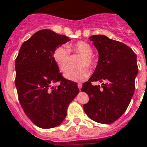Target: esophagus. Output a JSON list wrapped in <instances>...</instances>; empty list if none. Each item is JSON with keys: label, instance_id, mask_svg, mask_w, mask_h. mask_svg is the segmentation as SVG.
Here are the masks:
<instances>
[{"label": "esophagus", "instance_id": "obj_1", "mask_svg": "<svg viewBox=\"0 0 147 147\" xmlns=\"http://www.w3.org/2000/svg\"><path fill=\"white\" fill-rule=\"evenodd\" d=\"M78 88H79V90H80V91H81V89H82V85L81 83H78Z\"/></svg>", "mask_w": 147, "mask_h": 147}]
</instances>
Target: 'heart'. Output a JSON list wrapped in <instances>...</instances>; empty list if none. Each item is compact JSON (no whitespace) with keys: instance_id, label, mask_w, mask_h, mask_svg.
<instances>
[{"instance_id":"b5f03b06","label":"heart","mask_w":147,"mask_h":147,"mask_svg":"<svg viewBox=\"0 0 147 147\" xmlns=\"http://www.w3.org/2000/svg\"><path fill=\"white\" fill-rule=\"evenodd\" d=\"M80 54L78 62L79 66L70 67L65 72V78L71 82H81L85 80L89 76L88 67L92 68L95 65V60L92 56L93 49L88 42L79 41L72 45L65 47H59L53 53V59L61 71H65L69 67L70 61V52Z\"/></svg>"}]
</instances>
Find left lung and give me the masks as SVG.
<instances>
[{"instance_id": "1", "label": "left lung", "mask_w": 147, "mask_h": 147, "mask_svg": "<svg viewBox=\"0 0 147 147\" xmlns=\"http://www.w3.org/2000/svg\"><path fill=\"white\" fill-rule=\"evenodd\" d=\"M98 52L94 73L82 85L89 101L83 105L89 118L104 124L114 123L127 108L135 89L138 73L137 55L127 45L105 35L90 36ZM106 81L102 88L92 86V81Z\"/></svg>"}]
</instances>
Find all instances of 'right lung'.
<instances>
[{
  "mask_svg": "<svg viewBox=\"0 0 147 147\" xmlns=\"http://www.w3.org/2000/svg\"><path fill=\"white\" fill-rule=\"evenodd\" d=\"M45 29L22 44L15 60V85L20 105L32 122L43 129L60 125L69 104L79 93L77 83L62 77L53 59L57 47L70 41ZM60 81L59 86H52Z\"/></svg>",
  "mask_w": 147,
  "mask_h": 147,
  "instance_id": "obj_1",
  "label": "right lung"
}]
</instances>
